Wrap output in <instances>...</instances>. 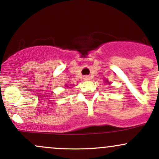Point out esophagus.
I'll return each mask as SVG.
<instances>
[{
	"label": "esophagus",
	"instance_id": "1",
	"mask_svg": "<svg viewBox=\"0 0 159 159\" xmlns=\"http://www.w3.org/2000/svg\"><path fill=\"white\" fill-rule=\"evenodd\" d=\"M83 79H84V80H89L90 78H89V76H83Z\"/></svg>",
	"mask_w": 159,
	"mask_h": 159
}]
</instances>
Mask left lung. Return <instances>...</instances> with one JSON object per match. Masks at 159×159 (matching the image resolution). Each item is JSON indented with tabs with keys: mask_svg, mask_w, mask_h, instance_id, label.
Returning <instances> with one entry per match:
<instances>
[{
	"mask_svg": "<svg viewBox=\"0 0 159 159\" xmlns=\"http://www.w3.org/2000/svg\"><path fill=\"white\" fill-rule=\"evenodd\" d=\"M107 83H108V82H107Z\"/></svg>",
	"mask_w": 159,
	"mask_h": 159,
	"instance_id": "1",
	"label": "left lung"
}]
</instances>
